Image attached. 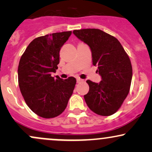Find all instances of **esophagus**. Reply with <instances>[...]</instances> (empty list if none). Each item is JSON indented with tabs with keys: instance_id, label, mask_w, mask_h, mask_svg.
<instances>
[{
	"instance_id": "34e87169",
	"label": "esophagus",
	"mask_w": 152,
	"mask_h": 152,
	"mask_svg": "<svg viewBox=\"0 0 152 152\" xmlns=\"http://www.w3.org/2000/svg\"><path fill=\"white\" fill-rule=\"evenodd\" d=\"M76 81H77V83H80V82L83 81V80L81 79V78H77V79H76Z\"/></svg>"
}]
</instances>
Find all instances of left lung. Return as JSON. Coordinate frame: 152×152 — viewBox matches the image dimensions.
I'll use <instances>...</instances> for the list:
<instances>
[{
    "label": "left lung",
    "instance_id": "8db88e82",
    "mask_svg": "<svg viewBox=\"0 0 152 152\" xmlns=\"http://www.w3.org/2000/svg\"><path fill=\"white\" fill-rule=\"evenodd\" d=\"M74 34L90 47L94 66L102 76L100 83L87 80L84 95L87 106L100 116H111L120 109L130 90L132 66L117 38L96 28L74 30Z\"/></svg>",
    "mask_w": 152,
    "mask_h": 152
}]
</instances>
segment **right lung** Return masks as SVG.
I'll use <instances>...</instances> for the list:
<instances>
[{"label":"right lung","instance_id":"right-lung-1","mask_svg":"<svg viewBox=\"0 0 152 152\" xmlns=\"http://www.w3.org/2000/svg\"><path fill=\"white\" fill-rule=\"evenodd\" d=\"M71 31L54 33L35 38L20 59L18 85L28 106L41 117L54 118L67 106L76 79L52 77L59 64V51Z\"/></svg>","mask_w":152,"mask_h":152}]
</instances>
